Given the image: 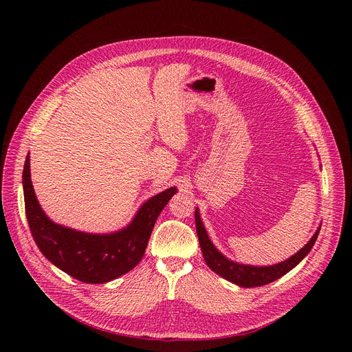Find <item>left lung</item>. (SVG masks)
I'll return each mask as SVG.
<instances>
[{"label":"left lung","mask_w":352,"mask_h":352,"mask_svg":"<svg viewBox=\"0 0 352 352\" xmlns=\"http://www.w3.org/2000/svg\"><path fill=\"white\" fill-rule=\"evenodd\" d=\"M195 228H197L199 247H201L202 255H204V260H206L207 265L215 274L223 276V278H226L227 281H230L238 287L251 288V287L267 285L275 280L281 278L283 275H285L292 268L297 267L309 254L314 244H316L321 226L317 228V231L314 232L309 241L300 251H297L294 255L287 258V260H284L278 264H272V265L239 264V263L232 261V260H230V258H227L212 244V241L210 239V235L204 227V223H202L198 208H195Z\"/></svg>","instance_id":"8db88e82"}]
</instances>
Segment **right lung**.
Wrapping results in <instances>:
<instances>
[{
    "instance_id": "1",
    "label": "right lung",
    "mask_w": 352,
    "mask_h": 352,
    "mask_svg": "<svg viewBox=\"0 0 352 352\" xmlns=\"http://www.w3.org/2000/svg\"><path fill=\"white\" fill-rule=\"evenodd\" d=\"M25 214L34 241L50 263L72 278L104 284L131 271L145 254L155 221L177 188L171 187L140 207L126 227L107 234H92L54 223L43 211L34 192L30 153L23 171Z\"/></svg>"
}]
</instances>
